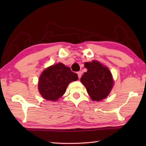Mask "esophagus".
Listing matches in <instances>:
<instances>
[{
  "mask_svg": "<svg viewBox=\"0 0 146 146\" xmlns=\"http://www.w3.org/2000/svg\"><path fill=\"white\" fill-rule=\"evenodd\" d=\"M77 74H78V78H80L81 76H82V72H81V71H78V72L77 73Z\"/></svg>",
  "mask_w": 146,
  "mask_h": 146,
  "instance_id": "esophagus-1",
  "label": "esophagus"
}]
</instances>
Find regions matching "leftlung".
Here are the masks:
<instances>
[{
    "label": "left lung",
    "mask_w": 146,
    "mask_h": 146,
    "mask_svg": "<svg viewBox=\"0 0 146 146\" xmlns=\"http://www.w3.org/2000/svg\"><path fill=\"white\" fill-rule=\"evenodd\" d=\"M84 65L88 71L81 77V82L93 101L104 99L111 92L114 83L110 71L97 60L86 62Z\"/></svg>",
    "instance_id": "1"
}]
</instances>
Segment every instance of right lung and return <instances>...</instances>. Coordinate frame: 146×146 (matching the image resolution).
<instances>
[{
    "label": "right lung",
    "instance_id": "add662e5",
    "mask_svg": "<svg viewBox=\"0 0 146 146\" xmlns=\"http://www.w3.org/2000/svg\"><path fill=\"white\" fill-rule=\"evenodd\" d=\"M77 74L62 63L47 68L38 79V88L42 97L51 101H56L66 91L68 86L78 80Z\"/></svg>",
    "mask_w": 146,
    "mask_h": 146
}]
</instances>
